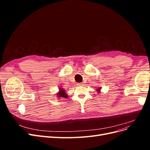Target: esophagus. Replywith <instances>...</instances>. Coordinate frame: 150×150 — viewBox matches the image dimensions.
<instances>
[{"label":"esophagus","instance_id":"34e87169","mask_svg":"<svg viewBox=\"0 0 150 150\" xmlns=\"http://www.w3.org/2000/svg\"><path fill=\"white\" fill-rule=\"evenodd\" d=\"M83 85H84L83 83H78V86H83Z\"/></svg>","mask_w":150,"mask_h":150}]
</instances>
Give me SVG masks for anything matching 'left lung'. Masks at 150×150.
I'll list each match as a JSON object with an SVG mask.
<instances>
[{"label": "left lung", "instance_id": "left-lung-1", "mask_svg": "<svg viewBox=\"0 0 150 150\" xmlns=\"http://www.w3.org/2000/svg\"><path fill=\"white\" fill-rule=\"evenodd\" d=\"M101 88H98V89H97V91H98V93H99V92H100V90H101Z\"/></svg>", "mask_w": 150, "mask_h": 150}]
</instances>
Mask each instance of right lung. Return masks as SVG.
I'll use <instances>...</instances> for the list:
<instances>
[{"label": "right lung", "instance_id": "obj_1", "mask_svg": "<svg viewBox=\"0 0 150 150\" xmlns=\"http://www.w3.org/2000/svg\"><path fill=\"white\" fill-rule=\"evenodd\" d=\"M57 97L59 98H67V94L66 93V91L64 89H63V88H59V92L56 94Z\"/></svg>", "mask_w": 150, "mask_h": 150}]
</instances>
